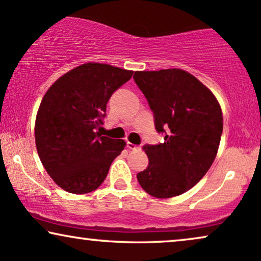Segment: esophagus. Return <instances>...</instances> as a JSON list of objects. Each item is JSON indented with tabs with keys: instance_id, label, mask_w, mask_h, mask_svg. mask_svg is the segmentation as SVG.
Listing matches in <instances>:
<instances>
[{
	"instance_id": "34e87169",
	"label": "esophagus",
	"mask_w": 261,
	"mask_h": 261,
	"mask_svg": "<svg viewBox=\"0 0 261 261\" xmlns=\"http://www.w3.org/2000/svg\"><path fill=\"white\" fill-rule=\"evenodd\" d=\"M127 147L129 148V150H133V151L140 150V146H138V145H135V144H132V143H129V141L127 143Z\"/></svg>"
}]
</instances>
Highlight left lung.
I'll return each instance as SVG.
<instances>
[{"label": "left lung", "mask_w": 261, "mask_h": 261, "mask_svg": "<svg viewBox=\"0 0 261 261\" xmlns=\"http://www.w3.org/2000/svg\"><path fill=\"white\" fill-rule=\"evenodd\" d=\"M154 115L164 143L146 145L148 165L137 175L139 184L154 198L184 194L194 187L215 161L223 132L217 98L191 73L180 68L135 72Z\"/></svg>", "instance_id": "1"}]
</instances>
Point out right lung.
I'll use <instances>...</instances> for the list:
<instances>
[{"mask_svg":"<svg viewBox=\"0 0 261 261\" xmlns=\"http://www.w3.org/2000/svg\"><path fill=\"white\" fill-rule=\"evenodd\" d=\"M133 70L89 62L59 77L44 94L36 116V147L54 182L73 194L97 189L126 146L101 137L97 128L107 103Z\"/></svg>","mask_w":261,"mask_h":261,"instance_id":"add662e5","label":"right lung"}]
</instances>
